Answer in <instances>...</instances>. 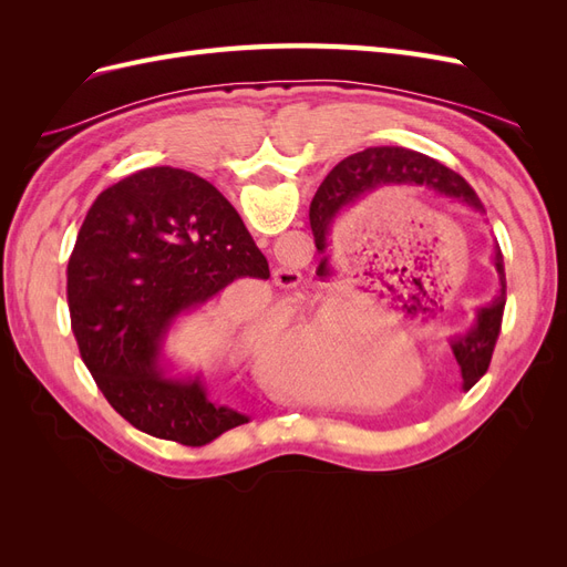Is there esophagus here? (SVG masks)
<instances>
[{"mask_svg": "<svg viewBox=\"0 0 567 567\" xmlns=\"http://www.w3.org/2000/svg\"><path fill=\"white\" fill-rule=\"evenodd\" d=\"M271 279H274V284L281 286V288H296L302 279V274L293 267H274Z\"/></svg>", "mask_w": 567, "mask_h": 567, "instance_id": "1", "label": "esophagus"}]
</instances>
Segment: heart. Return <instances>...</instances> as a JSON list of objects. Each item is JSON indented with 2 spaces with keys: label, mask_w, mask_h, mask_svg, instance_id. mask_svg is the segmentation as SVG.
Masks as SVG:
<instances>
[{
  "label": "heart",
  "mask_w": 567,
  "mask_h": 567,
  "mask_svg": "<svg viewBox=\"0 0 567 567\" xmlns=\"http://www.w3.org/2000/svg\"><path fill=\"white\" fill-rule=\"evenodd\" d=\"M244 346L262 364L279 392L305 404H338L350 394L348 354L352 348V315L342 307L321 310L277 336L271 323L244 329Z\"/></svg>",
  "instance_id": "1"
}]
</instances>
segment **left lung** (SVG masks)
Here are the masks:
<instances>
[{"instance_id": "left-lung-1", "label": "left lung", "mask_w": 567, "mask_h": 567, "mask_svg": "<svg viewBox=\"0 0 567 567\" xmlns=\"http://www.w3.org/2000/svg\"><path fill=\"white\" fill-rule=\"evenodd\" d=\"M381 186L427 188V192L463 203L475 213H483V203H480L468 182L456 175L454 169L423 156V153L409 151L402 146H373L367 151L352 153L346 161H340L317 188L310 208V225L319 252H326V248H329V234L336 217L342 210H348L359 198H364L367 194L375 192V188ZM492 262L496 269V277H499V290H496V296L487 305L477 307L475 319L466 331L450 338V348L461 369V388L466 392L477 383L480 375L487 371L496 338H499L502 329L506 277L499 246H494ZM406 312L421 315L425 312V307L419 305L411 307V310L406 307Z\"/></svg>"}]
</instances>
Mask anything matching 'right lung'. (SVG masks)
<instances>
[{"mask_svg": "<svg viewBox=\"0 0 567 567\" xmlns=\"http://www.w3.org/2000/svg\"><path fill=\"white\" fill-rule=\"evenodd\" d=\"M244 277L267 279V257L210 182L146 167L99 194L68 262V305L84 364L120 416L186 447L250 421L165 359L177 321Z\"/></svg>", "mask_w": 567, "mask_h": 567, "instance_id": "right-lung-1", "label": "right lung"}]
</instances>
